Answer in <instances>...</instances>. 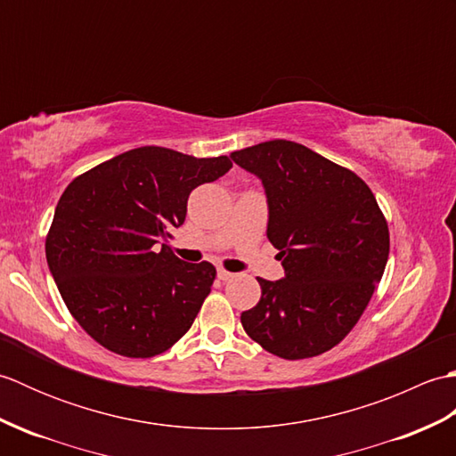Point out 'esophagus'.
<instances>
[{
    "instance_id": "1",
    "label": "esophagus",
    "mask_w": 456,
    "mask_h": 456,
    "mask_svg": "<svg viewBox=\"0 0 456 456\" xmlns=\"http://www.w3.org/2000/svg\"><path fill=\"white\" fill-rule=\"evenodd\" d=\"M217 278H219V280H223V282H225V280H231V278H233V274L227 273V270H223V268H217Z\"/></svg>"
}]
</instances>
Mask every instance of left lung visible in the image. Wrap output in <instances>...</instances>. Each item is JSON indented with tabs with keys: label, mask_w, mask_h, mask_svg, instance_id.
Segmentation results:
<instances>
[{
	"label": "left lung",
	"mask_w": 456,
	"mask_h": 456,
	"mask_svg": "<svg viewBox=\"0 0 456 456\" xmlns=\"http://www.w3.org/2000/svg\"><path fill=\"white\" fill-rule=\"evenodd\" d=\"M231 159L263 182L266 237L284 268L282 280L258 278L263 296L240 323L286 361L322 354L356 325L388 263V225L374 193L292 141L258 142Z\"/></svg>",
	"instance_id": "8db88e82"
}]
</instances>
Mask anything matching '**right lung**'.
<instances>
[{
    "mask_svg": "<svg viewBox=\"0 0 456 456\" xmlns=\"http://www.w3.org/2000/svg\"><path fill=\"white\" fill-rule=\"evenodd\" d=\"M233 168L164 147L119 154L70 182L46 237V263L66 307L94 341L131 358L186 335L216 268L183 263L168 239L193 188Z\"/></svg>",
    "mask_w": 456,
    "mask_h": 456,
    "instance_id": "1",
    "label": "right lung"
}]
</instances>
